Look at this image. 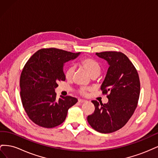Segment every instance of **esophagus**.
I'll use <instances>...</instances> for the list:
<instances>
[{"label":"esophagus","mask_w":158,"mask_h":158,"mask_svg":"<svg viewBox=\"0 0 158 158\" xmlns=\"http://www.w3.org/2000/svg\"><path fill=\"white\" fill-rule=\"evenodd\" d=\"M87 102L86 100H85V99H78V102H79V103H85V102Z\"/></svg>","instance_id":"1"}]
</instances>
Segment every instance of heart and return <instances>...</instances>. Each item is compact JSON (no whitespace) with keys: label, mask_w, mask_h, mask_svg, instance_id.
Segmentation results:
<instances>
[{"label":"heart","mask_w":158,"mask_h":158,"mask_svg":"<svg viewBox=\"0 0 158 158\" xmlns=\"http://www.w3.org/2000/svg\"><path fill=\"white\" fill-rule=\"evenodd\" d=\"M80 64L92 78H95L98 77L100 73H101V67H100L99 64L98 63L97 61H95L92 58L85 57V58H84L83 59L81 60ZM74 71L75 69L73 66H69L66 69L64 74L66 79L68 80H71L73 79ZM90 91H92V89L85 87H81L79 89V93L82 95H86Z\"/></svg>","instance_id":"b5f03b06"}]
</instances>
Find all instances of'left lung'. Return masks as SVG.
I'll return each instance as SVG.
<instances>
[{
	"instance_id": "8db88e82",
	"label": "left lung",
	"mask_w": 158,
	"mask_h": 158,
	"mask_svg": "<svg viewBox=\"0 0 158 158\" xmlns=\"http://www.w3.org/2000/svg\"><path fill=\"white\" fill-rule=\"evenodd\" d=\"M96 55L109 65L101 90L107 95V103L92 100L95 111L87 120L94 130L111 133L125 126L137 107L140 83L138 72L132 62L120 51H105Z\"/></svg>"
}]
</instances>
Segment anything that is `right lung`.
I'll list each match as a JSON object with an SVG mask.
<instances>
[{
	"label": "right lung",
	"instance_id": "obj_1",
	"mask_svg": "<svg viewBox=\"0 0 158 158\" xmlns=\"http://www.w3.org/2000/svg\"><path fill=\"white\" fill-rule=\"evenodd\" d=\"M74 53L56 48L41 49L27 61L20 75V97L30 120L38 126L53 128L63 123L68 110L78 102L76 98L62 96L57 100L55 89L64 81V64L76 58Z\"/></svg>",
	"mask_w": 158,
	"mask_h": 158
}]
</instances>
